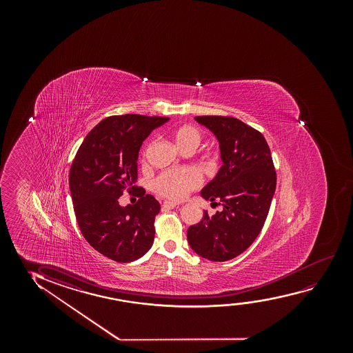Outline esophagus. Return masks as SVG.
Returning a JSON list of instances; mask_svg holds the SVG:
<instances>
[{
	"label": "esophagus",
	"instance_id": "obj_1",
	"mask_svg": "<svg viewBox=\"0 0 353 353\" xmlns=\"http://www.w3.org/2000/svg\"><path fill=\"white\" fill-rule=\"evenodd\" d=\"M176 206H177V203L169 201V200H166V201L163 203V208H164V210H171V208H176Z\"/></svg>",
	"mask_w": 353,
	"mask_h": 353
}]
</instances>
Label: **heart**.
<instances>
[{"mask_svg":"<svg viewBox=\"0 0 353 353\" xmlns=\"http://www.w3.org/2000/svg\"><path fill=\"white\" fill-rule=\"evenodd\" d=\"M174 143L181 152L194 150L200 141V132L194 126L181 125L171 132ZM201 179L193 169L170 170L160 174L153 182V188L157 193L172 200H182L190 192L198 188Z\"/></svg>","mask_w":353,"mask_h":353,"instance_id":"b5f03b06","label":"heart"}]
</instances>
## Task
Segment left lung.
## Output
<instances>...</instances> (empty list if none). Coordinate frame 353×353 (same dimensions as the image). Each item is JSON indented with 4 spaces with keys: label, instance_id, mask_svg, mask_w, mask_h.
<instances>
[{
    "label": "left lung",
    "instance_id": "1",
    "mask_svg": "<svg viewBox=\"0 0 353 353\" xmlns=\"http://www.w3.org/2000/svg\"><path fill=\"white\" fill-rule=\"evenodd\" d=\"M219 143L223 165L201 196L222 205L187 232L189 246L212 261H230L251 246L269 213L275 194L276 172L264 136L236 118L195 117Z\"/></svg>",
    "mask_w": 353,
    "mask_h": 353
}]
</instances>
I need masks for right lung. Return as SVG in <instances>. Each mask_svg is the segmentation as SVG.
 <instances>
[{
	"instance_id": "add662e5",
	"label": "right lung",
	"mask_w": 353,
	"mask_h": 353,
	"mask_svg": "<svg viewBox=\"0 0 353 353\" xmlns=\"http://www.w3.org/2000/svg\"><path fill=\"white\" fill-rule=\"evenodd\" d=\"M169 118L140 114L108 117L92 129L70 170V192L78 225L97 252L118 263L139 259L154 240L160 203L142 189L135 205L123 208L118 199L137 179L142 142Z\"/></svg>"
}]
</instances>
